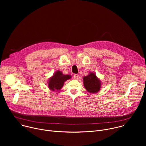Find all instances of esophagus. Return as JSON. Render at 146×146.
<instances>
[{"instance_id":"esophagus-1","label":"esophagus","mask_w":146,"mask_h":146,"mask_svg":"<svg viewBox=\"0 0 146 146\" xmlns=\"http://www.w3.org/2000/svg\"><path fill=\"white\" fill-rule=\"evenodd\" d=\"M73 77H74V78L75 80H77V79L78 78V77H79V76H78V74H74Z\"/></svg>"}]
</instances>
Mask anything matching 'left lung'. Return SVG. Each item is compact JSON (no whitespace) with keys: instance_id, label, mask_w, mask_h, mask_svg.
Instances as JSON below:
<instances>
[{"instance_id":"obj_1","label":"left lung","mask_w":146,"mask_h":146,"mask_svg":"<svg viewBox=\"0 0 146 146\" xmlns=\"http://www.w3.org/2000/svg\"><path fill=\"white\" fill-rule=\"evenodd\" d=\"M83 84L88 92L95 94L99 92L102 87V81L95 72H90L88 75L83 77Z\"/></svg>"}]
</instances>
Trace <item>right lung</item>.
I'll return each instance as SVG.
<instances>
[{"label":"right lung","instance_id":"add662e5","mask_svg":"<svg viewBox=\"0 0 146 146\" xmlns=\"http://www.w3.org/2000/svg\"><path fill=\"white\" fill-rule=\"evenodd\" d=\"M72 78L71 75L64 74L61 71L57 70L48 81V88L53 92L59 91L63 87L66 81Z\"/></svg>","mask_w":146,"mask_h":146}]
</instances>
